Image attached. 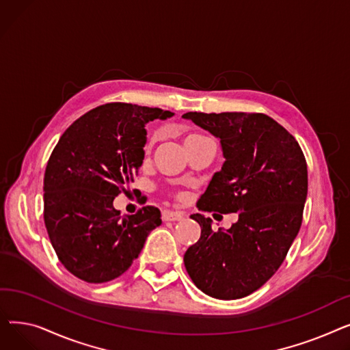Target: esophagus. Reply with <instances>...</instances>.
Masks as SVG:
<instances>
[{"mask_svg":"<svg viewBox=\"0 0 350 350\" xmlns=\"http://www.w3.org/2000/svg\"><path fill=\"white\" fill-rule=\"evenodd\" d=\"M164 221H180V219L185 218V214L178 213V211H170V210H164L161 214Z\"/></svg>","mask_w":350,"mask_h":350,"instance_id":"34e87169","label":"esophagus"}]
</instances>
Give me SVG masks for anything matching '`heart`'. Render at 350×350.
<instances>
[{
    "label": "heart",
    "mask_w": 350,
    "mask_h": 350,
    "mask_svg": "<svg viewBox=\"0 0 350 350\" xmlns=\"http://www.w3.org/2000/svg\"><path fill=\"white\" fill-rule=\"evenodd\" d=\"M197 136H198V135H190V136L186 137V140H187V139H191V137H197Z\"/></svg>",
    "instance_id": "obj_1"
}]
</instances>
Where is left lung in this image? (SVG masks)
I'll list each match as a JSON object with an SVG mask.
<instances>
[{
  "mask_svg": "<svg viewBox=\"0 0 350 350\" xmlns=\"http://www.w3.org/2000/svg\"><path fill=\"white\" fill-rule=\"evenodd\" d=\"M194 122L219 140L226 161L201 194V211L238 213L228 230H213L204 214L191 218L200 240L185 254L198 289L217 299H237L262 286L295 240L308 196V167L298 142L262 113H197Z\"/></svg>",
  "mask_w": 350,
  "mask_h": 350,
  "instance_id": "1",
  "label": "left lung"
}]
</instances>
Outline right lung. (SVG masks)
I'll list each match as a JSON object with an SVG mask.
<instances>
[{
	"mask_svg": "<svg viewBox=\"0 0 350 350\" xmlns=\"http://www.w3.org/2000/svg\"><path fill=\"white\" fill-rule=\"evenodd\" d=\"M173 115L106 103L73 122L55 146L44 177V218L55 252L75 277L92 284L120 277L161 224L159 208L123 217L113 200L143 164L146 124Z\"/></svg>",
	"mask_w": 350,
	"mask_h": 350,
	"instance_id": "add662e5",
	"label": "right lung"
}]
</instances>
